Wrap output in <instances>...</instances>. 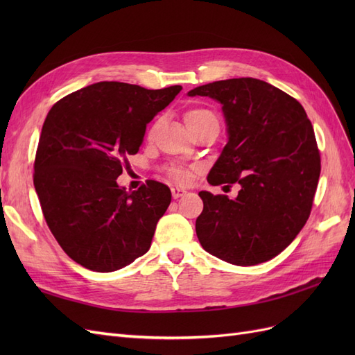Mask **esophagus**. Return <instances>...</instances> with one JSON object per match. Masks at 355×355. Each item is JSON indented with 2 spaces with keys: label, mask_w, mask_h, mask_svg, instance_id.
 <instances>
[{
  "label": "esophagus",
  "mask_w": 355,
  "mask_h": 355,
  "mask_svg": "<svg viewBox=\"0 0 355 355\" xmlns=\"http://www.w3.org/2000/svg\"><path fill=\"white\" fill-rule=\"evenodd\" d=\"M185 189L184 188H178V187H173L171 188V196H173V198L176 200V198H179V197H182L185 194Z\"/></svg>",
  "instance_id": "1"
}]
</instances>
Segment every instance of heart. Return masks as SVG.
I'll return each instance as SVG.
<instances>
[{
	"mask_svg": "<svg viewBox=\"0 0 355 355\" xmlns=\"http://www.w3.org/2000/svg\"><path fill=\"white\" fill-rule=\"evenodd\" d=\"M202 120H216L210 111L202 110V108H194L185 114V121L187 123H198ZM167 175L170 176V179L176 182V184H185L189 179V171L184 170V168H178V167H171L167 170Z\"/></svg>",
	"mask_w": 355,
	"mask_h": 355,
	"instance_id": "1",
	"label": "heart"
}]
</instances>
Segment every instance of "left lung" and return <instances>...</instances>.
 Segmentation results:
<instances>
[{"label":"left lung","instance_id":"left-lung-1","mask_svg":"<svg viewBox=\"0 0 355 355\" xmlns=\"http://www.w3.org/2000/svg\"><path fill=\"white\" fill-rule=\"evenodd\" d=\"M188 96L218 101L227 123L228 142L207 182L241 187L234 200L198 192L200 244L232 265L272 259L304 228L320 178V153L304 106L256 78L209 83Z\"/></svg>","mask_w":355,"mask_h":355}]
</instances>
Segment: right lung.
I'll list each match as a JSON object with an SVG mask.
<instances>
[{"instance_id":"right-lung-1","label":"right lung","mask_w":355,"mask_h":355,"mask_svg":"<svg viewBox=\"0 0 355 355\" xmlns=\"http://www.w3.org/2000/svg\"><path fill=\"white\" fill-rule=\"evenodd\" d=\"M180 90L101 81L65 96L47 114L34 187L51 234L87 270H121L151 247L171 192L157 180L130 192L116 178L137 154L146 124Z\"/></svg>"}]
</instances>
